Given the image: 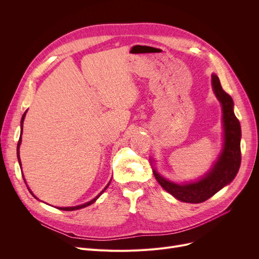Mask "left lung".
<instances>
[{"instance_id": "obj_1", "label": "left lung", "mask_w": 259, "mask_h": 259, "mask_svg": "<svg viewBox=\"0 0 259 259\" xmlns=\"http://www.w3.org/2000/svg\"><path fill=\"white\" fill-rule=\"evenodd\" d=\"M212 87L223 107L225 133L223 151L212 169L197 182L187 184L170 182L153 169V174L158 184L181 201L199 203L209 199L234 180L240 167L241 129L239 120L233 111V100L224 91L216 74H212Z\"/></svg>"}]
</instances>
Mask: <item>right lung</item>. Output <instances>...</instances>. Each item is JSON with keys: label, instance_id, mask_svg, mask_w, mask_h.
I'll use <instances>...</instances> for the list:
<instances>
[{"label": "right lung", "instance_id": "right-lung-1", "mask_svg": "<svg viewBox=\"0 0 259 259\" xmlns=\"http://www.w3.org/2000/svg\"><path fill=\"white\" fill-rule=\"evenodd\" d=\"M26 112L27 111H25V113L23 114V116H22V119H21V137H20V140H19V142H18V147H17V155H18V160H19V164H20V167H21V159H20V145H21V142H22V131H23V122H24V118H25V115H26ZM21 169H22V167H21ZM22 171V170H21ZM23 175V174H22ZM23 179H24V175H23ZM24 181H25V179H24ZM111 182V181H110ZM110 182H109V184H110ZM25 184H26V181H25ZM109 184L104 188V190L103 191L95 197V198H93L92 200H90V201H88V202H86V203H83V205H79V206H75V207H65V208H58V209H60V210H64V211H73V210H78V209H81V208H85V207H87V206H90L91 203H93L95 200H97L102 194H103V192L105 191V190L108 188V186H109ZM26 186H27V184H26ZM28 188V187H27ZM28 190H29V192L32 194V196H34V194L30 191V189L28 188ZM35 197V196H34ZM36 198V197H35ZM36 199H38V198H36Z\"/></svg>", "mask_w": 259, "mask_h": 259}]
</instances>
